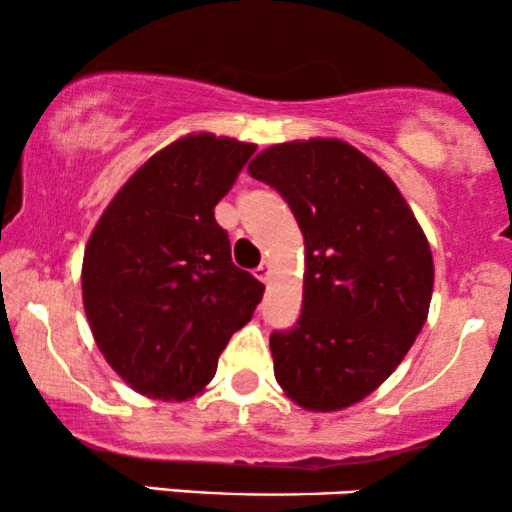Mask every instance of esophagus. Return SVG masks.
I'll return each mask as SVG.
<instances>
[{
    "instance_id": "34e87169",
    "label": "esophagus",
    "mask_w": 512,
    "mask_h": 512,
    "mask_svg": "<svg viewBox=\"0 0 512 512\" xmlns=\"http://www.w3.org/2000/svg\"><path fill=\"white\" fill-rule=\"evenodd\" d=\"M256 275L261 282H270V278H273V266H270L268 261H263L261 266L256 268Z\"/></svg>"
}]
</instances>
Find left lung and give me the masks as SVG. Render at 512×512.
<instances>
[{
    "instance_id": "8db88e82",
    "label": "left lung",
    "mask_w": 512,
    "mask_h": 512,
    "mask_svg": "<svg viewBox=\"0 0 512 512\" xmlns=\"http://www.w3.org/2000/svg\"><path fill=\"white\" fill-rule=\"evenodd\" d=\"M304 234L302 314L270 335L287 398L335 412L374 393L429 314L434 258L412 208L376 162L338 138L270 146L249 165Z\"/></svg>"
}]
</instances>
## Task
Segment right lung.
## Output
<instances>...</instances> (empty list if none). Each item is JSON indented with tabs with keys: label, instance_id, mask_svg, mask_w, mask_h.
<instances>
[{
	"label": "right lung",
	"instance_id": "right-lung-1",
	"mask_svg": "<svg viewBox=\"0 0 512 512\" xmlns=\"http://www.w3.org/2000/svg\"><path fill=\"white\" fill-rule=\"evenodd\" d=\"M254 143L179 138L138 167L90 234L83 306L102 357L136 393L189 400L266 287L232 263L215 206Z\"/></svg>",
	"mask_w": 512,
	"mask_h": 512
}]
</instances>
